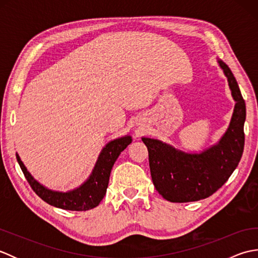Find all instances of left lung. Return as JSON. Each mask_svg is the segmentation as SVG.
<instances>
[{
  "label": "left lung",
  "instance_id": "8db88e82",
  "mask_svg": "<svg viewBox=\"0 0 258 258\" xmlns=\"http://www.w3.org/2000/svg\"><path fill=\"white\" fill-rule=\"evenodd\" d=\"M236 101L231 124L220 143L202 154H186L157 140L143 138L149 151L153 184L164 199L173 203L200 201L221 188L237 167L244 151L245 101L227 65L218 61Z\"/></svg>",
  "mask_w": 258,
  "mask_h": 258
}]
</instances>
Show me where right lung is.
<instances>
[{
  "mask_svg": "<svg viewBox=\"0 0 258 258\" xmlns=\"http://www.w3.org/2000/svg\"><path fill=\"white\" fill-rule=\"evenodd\" d=\"M131 142H132L131 136H125V138L109 142L98 157L91 177L81 187L69 193H57V191L45 188L26 171L24 164L22 163L18 154H16V160L20 164L26 180L38 197H41L47 204L62 208V210L82 212L96 207L104 199L114 163L117 160L120 152H123L126 146L131 144Z\"/></svg>",
  "mask_w": 258,
  "mask_h": 258,
  "instance_id": "obj_1",
  "label": "right lung"
}]
</instances>
